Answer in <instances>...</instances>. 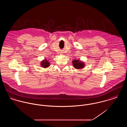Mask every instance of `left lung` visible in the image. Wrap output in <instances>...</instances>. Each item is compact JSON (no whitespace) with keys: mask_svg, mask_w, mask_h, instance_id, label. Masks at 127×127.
I'll list each match as a JSON object with an SVG mask.
<instances>
[{"mask_svg":"<svg viewBox=\"0 0 127 127\" xmlns=\"http://www.w3.org/2000/svg\"><path fill=\"white\" fill-rule=\"evenodd\" d=\"M72 63L73 66L75 68H77L78 69H80L82 68H83L85 65L84 63H83L81 61H79V60H75L73 61Z\"/></svg>","mask_w":127,"mask_h":127,"instance_id":"left-lung-1","label":"left lung"}]
</instances>
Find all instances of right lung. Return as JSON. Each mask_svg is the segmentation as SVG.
<instances>
[{"label": "right lung", "instance_id": "add662e5", "mask_svg": "<svg viewBox=\"0 0 127 127\" xmlns=\"http://www.w3.org/2000/svg\"><path fill=\"white\" fill-rule=\"evenodd\" d=\"M50 63L47 61V60H44L41 62V66L44 68H47L49 66Z\"/></svg>", "mask_w": 127, "mask_h": 127}]
</instances>
